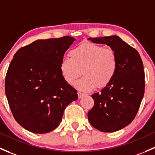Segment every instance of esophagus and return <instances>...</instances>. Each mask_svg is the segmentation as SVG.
<instances>
[{"label":"esophagus","mask_w":155,"mask_h":155,"mask_svg":"<svg viewBox=\"0 0 155 155\" xmlns=\"http://www.w3.org/2000/svg\"><path fill=\"white\" fill-rule=\"evenodd\" d=\"M85 95H86V94H84V93H82V92H78V97H79V99L82 98V97H84V96H85Z\"/></svg>","instance_id":"esophagus-1"}]
</instances>
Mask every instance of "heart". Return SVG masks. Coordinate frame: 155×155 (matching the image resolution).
Segmentation results:
<instances>
[{"instance_id": "b5f03b06", "label": "heart", "mask_w": 155, "mask_h": 155, "mask_svg": "<svg viewBox=\"0 0 155 155\" xmlns=\"http://www.w3.org/2000/svg\"><path fill=\"white\" fill-rule=\"evenodd\" d=\"M69 54L71 58L61 61L60 71L65 82L72 84L82 71L83 76L75 84L79 90L106 87L116 75L118 59L113 49L84 42L73 48Z\"/></svg>"}]
</instances>
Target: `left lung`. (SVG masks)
I'll list each match as a JSON object with an SVG mask.
<instances>
[{"label":"left lung","mask_w":155,"mask_h":155,"mask_svg":"<svg viewBox=\"0 0 155 155\" xmlns=\"http://www.w3.org/2000/svg\"><path fill=\"white\" fill-rule=\"evenodd\" d=\"M88 40L107 45L118 59L114 78L100 93L91 95L94 105L87 113L93 127L103 132H114L129 125L139 110L145 89L143 61L138 52L117 35Z\"/></svg>","instance_id":"left-lung-1"}]
</instances>
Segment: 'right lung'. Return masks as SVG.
Segmentation results:
<instances>
[{
    "label": "right lung",
    "instance_id": "add662e5",
    "mask_svg": "<svg viewBox=\"0 0 155 155\" xmlns=\"http://www.w3.org/2000/svg\"><path fill=\"white\" fill-rule=\"evenodd\" d=\"M76 40L71 36L36 40L19 49L8 68L5 92L14 118L32 133L53 131L65 107L78 99L64 80L60 63Z\"/></svg>",
    "mask_w": 155,
    "mask_h": 155
}]
</instances>
